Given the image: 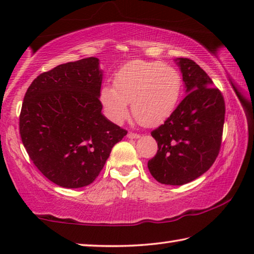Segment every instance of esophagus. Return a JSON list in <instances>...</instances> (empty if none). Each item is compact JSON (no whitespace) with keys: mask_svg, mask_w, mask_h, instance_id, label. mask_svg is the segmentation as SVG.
<instances>
[{"mask_svg":"<svg viewBox=\"0 0 254 254\" xmlns=\"http://www.w3.org/2000/svg\"><path fill=\"white\" fill-rule=\"evenodd\" d=\"M127 137L128 138H139L140 137V135L139 134H136V132H128V134H127Z\"/></svg>","mask_w":254,"mask_h":254,"instance_id":"1","label":"esophagus"}]
</instances>
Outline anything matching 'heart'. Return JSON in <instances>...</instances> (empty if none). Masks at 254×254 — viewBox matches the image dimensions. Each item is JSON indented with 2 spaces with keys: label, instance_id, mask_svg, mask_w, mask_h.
Segmentation results:
<instances>
[{
  "label": "heart",
  "instance_id": "obj_1",
  "mask_svg": "<svg viewBox=\"0 0 254 254\" xmlns=\"http://www.w3.org/2000/svg\"><path fill=\"white\" fill-rule=\"evenodd\" d=\"M115 87L101 88L100 100L105 116L123 124L131 103L136 120L144 126H158L176 110L182 94V78L176 69L160 62H128L115 76Z\"/></svg>",
  "mask_w": 254,
  "mask_h": 254
}]
</instances>
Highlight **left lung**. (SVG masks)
I'll return each instance as SVG.
<instances>
[{
    "label": "left lung",
    "mask_w": 254,
    "mask_h": 254,
    "mask_svg": "<svg viewBox=\"0 0 254 254\" xmlns=\"http://www.w3.org/2000/svg\"><path fill=\"white\" fill-rule=\"evenodd\" d=\"M186 96L165 124L151 132L158 152L147 162L150 173L165 185H184L213 165L221 145L225 101L206 72L193 60L175 59Z\"/></svg>",
    "instance_id": "obj_1"
}]
</instances>
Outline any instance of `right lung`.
<instances>
[{"mask_svg": "<svg viewBox=\"0 0 254 254\" xmlns=\"http://www.w3.org/2000/svg\"><path fill=\"white\" fill-rule=\"evenodd\" d=\"M99 64L91 57L58 65L35 78L23 97V146L37 169L65 189L92 184L127 135L101 112Z\"/></svg>", "mask_w": 254, "mask_h": 254, "instance_id": "1", "label": "right lung"}]
</instances>
